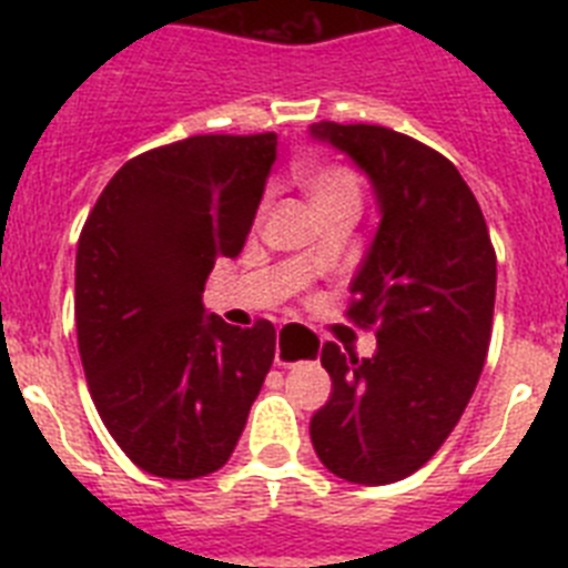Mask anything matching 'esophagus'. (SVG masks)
<instances>
[{
    "mask_svg": "<svg viewBox=\"0 0 568 568\" xmlns=\"http://www.w3.org/2000/svg\"><path fill=\"white\" fill-rule=\"evenodd\" d=\"M318 341H310V344H287V335L278 333V341H275V364L293 366L298 361L318 355Z\"/></svg>",
    "mask_w": 568,
    "mask_h": 568,
    "instance_id": "esophagus-1",
    "label": "esophagus"
}]
</instances>
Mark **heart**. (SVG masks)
Here are the masks:
<instances>
[{
	"label": "heart",
	"mask_w": 568,
	"mask_h": 568,
	"mask_svg": "<svg viewBox=\"0 0 568 568\" xmlns=\"http://www.w3.org/2000/svg\"><path fill=\"white\" fill-rule=\"evenodd\" d=\"M304 190H307L310 202L318 213H327L335 207H358L361 204V184L358 175L346 168H315L304 175Z\"/></svg>",
	"instance_id": "1"
}]
</instances>
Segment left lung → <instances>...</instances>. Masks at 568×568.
I'll return each instance as SVG.
<instances>
[{
    "instance_id": "1",
    "label": "left lung",
    "mask_w": 568,
    "mask_h": 568,
    "mask_svg": "<svg viewBox=\"0 0 568 568\" xmlns=\"http://www.w3.org/2000/svg\"><path fill=\"white\" fill-rule=\"evenodd\" d=\"M369 179L378 230L349 293V315L378 327L373 358L324 344L329 400L310 420L333 475L384 486L438 453L484 369L498 264L469 184L433 148L378 124H310Z\"/></svg>"
}]
</instances>
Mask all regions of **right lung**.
Returning a JSON list of instances; mask_svg holds the SVG:
<instances>
[{"instance_id": "add662e5", "label": "right lung", "mask_w": 568, "mask_h": 568, "mask_svg": "<svg viewBox=\"0 0 568 568\" xmlns=\"http://www.w3.org/2000/svg\"><path fill=\"white\" fill-rule=\"evenodd\" d=\"M275 133L190 135L108 182L77 250V333L90 395L139 469H222L275 358V327L207 313L204 281L244 250Z\"/></svg>"}]
</instances>
